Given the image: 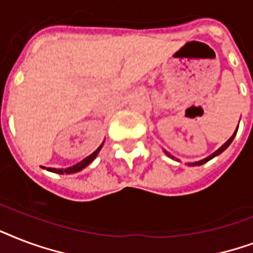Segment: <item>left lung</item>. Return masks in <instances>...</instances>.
<instances>
[{"mask_svg":"<svg viewBox=\"0 0 253 253\" xmlns=\"http://www.w3.org/2000/svg\"><path fill=\"white\" fill-rule=\"evenodd\" d=\"M238 128H239V125H238ZM238 128H236V130H235V132H234V134H232V136H231L230 138H228V140H227L226 142H224V144H223L222 146H220V148L218 149V150H215L214 153L210 154V156H209V157L203 158V160H201V161L189 162V166H201V165H203V164H206V162L210 161V160H212V158H214V157H216V156H219V154H220V153H223V152H224V150H226V149L228 148V146H230L231 142H232V141H234L235 136H236V132H238ZM165 154H166V156H169L170 158H174L173 156H171V154H170L169 152H166V150H165Z\"/></svg>","mask_w":253,"mask_h":253,"instance_id":"left-lung-1","label":"left lung"}]
</instances>
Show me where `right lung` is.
<instances>
[{"label": "right lung", "mask_w": 253, "mask_h": 253, "mask_svg": "<svg viewBox=\"0 0 253 253\" xmlns=\"http://www.w3.org/2000/svg\"><path fill=\"white\" fill-rule=\"evenodd\" d=\"M104 144V142H103ZM103 144L100 145L99 148L96 149L95 152L91 154V156H88L87 158H84L83 161L78 162V164H75L74 166H70V168H66V169H55V168H47V170L48 171H51V173H58V174H74V173H78V171H80V170H83L84 168H87L89 164H91L93 160H95L96 157H97V154H99V152L101 150V148H103ZM43 168V166H42ZM43 169H46V168H43Z\"/></svg>", "instance_id": "1"}]
</instances>
